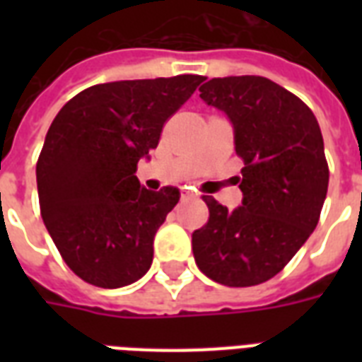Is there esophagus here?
Returning a JSON list of instances; mask_svg holds the SVG:
<instances>
[{
  "label": "esophagus",
  "mask_w": 362,
  "mask_h": 362,
  "mask_svg": "<svg viewBox=\"0 0 362 362\" xmlns=\"http://www.w3.org/2000/svg\"><path fill=\"white\" fill-rule=\"evenodd\" d=\"M180 197L182 201H192V199H197V193L192 192V189H182Z\"/></svg>",
  "instance_id": "obj_1"
}]
</instances>
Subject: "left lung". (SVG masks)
<instances>
[{"instance_id":"1","label":"left lung","mask_w":362,"mask_h":362,"mask_svg":"<svg viewBox=\"0 0 362 362\" xmlns=\"http://www.w3.org/2000/svg\"><path fill=\"white\" fill-rule=\"evenodd\" d=\"M199 92L233 122L244 199L229 210L204 195L209 221L193 231V257L218 284L257 286L291 261L320 221L329 187L320 124L308 105L264 76L212 78Z\"/></svg>"}]
</instances>
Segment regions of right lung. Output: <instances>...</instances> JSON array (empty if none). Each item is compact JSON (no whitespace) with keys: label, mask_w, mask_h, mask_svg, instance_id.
I'll return each instance as SVG.
<instances>
[{"label":"right lung","mask_w":362,"mask_h":362,"mask_svg":"<svg viewBox=\"0 0 362 362\" xmlns=\"http://www.w3.org/2000/svg\"><path fill=\"white\" fill-rule=\"evenodd\" d=\"M203 81L178 75L98 84L54 118L37 159L39 206L62 259L88 284L116 289L150 269L153 237L180 193L148 192L136 163Z\"/></svg>","instance_id":"right-lung-1"}]
</instances>
